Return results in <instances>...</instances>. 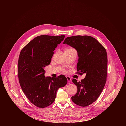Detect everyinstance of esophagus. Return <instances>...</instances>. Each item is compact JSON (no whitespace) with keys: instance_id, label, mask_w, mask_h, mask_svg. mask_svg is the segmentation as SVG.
Segmentation results:
<instances>
[{"instance_id":"1","label":"esophagus","mask_w":126,"mask_h":126,"mask_svg":"<svg viewBox=\"0 0 126 126\" xmlns=\"http://www.w3.org/2000/svg\"><path fill=\"white\" fill-rule=\"evenodd\" d=\"M66 78H67V81H68V82H70L71 81V78H70V77L67 76V77H66Z\"/></svg>"}]
</instances>
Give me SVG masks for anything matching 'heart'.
Listing matches in <instances>:
<instances>
[{"label":"heart","mask_w":126,"mask_h":126,"mask_svg":"<svg viewBox=\"0 0 126 126\" xmlns=\"http://www.w3.org/2000/svg\"><path fill=\"white\" fill-rule=\"evenodd\" d=\"M70 49H67L66 50H70Z\"/></svg>","instance_id":"obj_1"}]
</instances>
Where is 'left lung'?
Instances as JSON below:
<instances>
[{
  "mask_svg": "<svg viewBox=\"0 0 126 126\" xmlns=\"http://www.w3.org/2000/svg\"><path fill=\"white\" fill-rule=\"evenodd\" d=\"M63 44L77 50V71L80 75L86 74L85 78L79 82L73 79L77 92L72 96V100L80 106H89L98 99L106 84L108 63L106 49L97 39L87 35L67 37Z\"/></svg>",
  "mask_w": 126,
  "mask_h": 126,
  "instance_id": "1",
  "label": "left lung"
}]
</instances>
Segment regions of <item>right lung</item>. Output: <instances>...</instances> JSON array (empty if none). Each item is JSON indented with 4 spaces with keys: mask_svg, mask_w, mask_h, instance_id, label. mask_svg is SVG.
<instances>
[{
    "mask_svg": "<svg viewBox=\"0 0 126 126\" xmlns=\"http://www.w3.org/2000/svg\"><path fill=\"white\" fill-rule=\"evenodd\" d=\"M65 35H40L29 42L21 51L18 62V75L23 92L39 108H45L55 101L59 88L64 87L65 76L45 77V67L49 65L58 44Z\"/></svg>",
    "mask_w": 126,
    "mask_h": 126,
    "instance_id": "right-lung-1",
    "label": "right lung"
}]
</instances>
